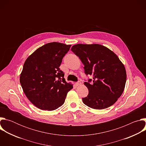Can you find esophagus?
I'll list each match as a JSON object with an SVG mask.
<instances>
[{
	"label": "esophagus",
	"instance_id": "34e87169",
	"mask_svg": "<svg viewBox=\"0 0 146 146\" xmlns=\"http://www.w3.org/2000/svg\"><path fill=\"white\" fill-rule=\"evenodd\" d=\"M81 82L80 81H78V82H76V85L77 86H80L81 85Z\"/></svg>",
	"mask_w": 146,
	"mask_h": 146
}]
</instances>
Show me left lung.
Returning a JSON list of instances; mask_svg holds the SVG:
<instances>
[{
  "mask_svg": "<svg viewBox=\"0 0 146 146\" xmlns=\"http://www.w3.org/2000/svg\"><path fill=\"white\" fill-rule=\"evenodd\" d=\"M71 50L84 65L85 73L93 76L91 84L84 82L89 94L82 99L83 103L98 110L112 106L122 95L127 80L125 68L118 56L98 44H77Z\"/></svg>",
  "mask_w": 146,
  "mask_h": 146,
  "instance_id": "left-lung-1",
  "label": "left lung"
}]
</instances>
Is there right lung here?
Masks as SVG:
<instances>
[{"label": "right lung", "instance_id": "add662e5", "mask_svg": "<svg viewBox=\"0 0 146 146\" xmlns=\"http://www.w3.org/2000/svg\"><path fill=\"white\" fill-rule=\"evenodd\" d=\"M70 47L49 43L26 59L20 74V84L28 99L37 108L48 111L57 109L73 88V84L66 82L65 74L59 68Z\"/></svg>", "mask_w": 146, "mask_h": 146}]
</instances>
